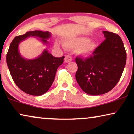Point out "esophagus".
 I'll use <instances>...</instances> for the list:
<instances>
[{
	"label": "esophagus",
	"mask_w": 134,
	"mask_h": 134,
	"mask_svg": "<svg viewBox=\"0 0 134 134\" xmlns=\"http://www.w3.org/2000/svg\"><path fill=\"white\" fill-rule=\"evenodd\" d=\"M72 58L71 55H66L65 58V62L66 63H68V62H70L72 61Z\"/></svg>",
	"instance_id": "34e87169"
}]
</instances>
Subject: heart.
Returning a JSON list of instances; mask_svg holds the SVG:
<instances>
[{"label": "heart", "mask_w": 134, "mask_h": 134, "mask_svg": "<svg viewBox=\"0 0 134 134\" xmlns=\"http://www.w3.org/2000/svg\"><path fill=\"white\" fill-rule=\"evenodd\" d=\"M55 47H58L57 43L55 44ZM63 46L68 49H79V54L82 55L90 56L94 51L96 45L93 42L89 41V39L85 37L75 38L63 43Z\"/></svg>", "instance_id": "obj_1"}]
</instances>
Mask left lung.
<instances>
[{"label":"left lung","instance_id":"1","mask_svg":"<svg viewBox=\"0 0 134 134\" xmlns=\"http://www.w3.org/2000/svg\"><path fill=\"white\" fill-rule=\"evenodd\" d=\"M105 40L87 58L77 57L76 79L80 87L90 95L109 92L122 76L126 63V52L120 36L103 31Z\"/></svg>","mask_w":134,"mask_h":134}]
</instances>
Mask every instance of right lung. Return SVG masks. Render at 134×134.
<instances>
[{"label": "right lung", "instance_id": "add662e5", "mask_svg": "<svg viewBox=\"0 0 134 134\" xmlns=\"http://www.w3.org/2000/svg\"><path fill=\"white\" fill-rule=\"evenodd\" d=\"M30 36L40 38L44 44H47L51 34L35 30L16 36L7 52V63L13 80L22 91L30 95L40 96L50 88L57 68L63 63L65 56L55 57L45 49L35 59L24 58L20 54L18 46L22 41Z\"/></svg>", "mask_w": 134, "mask_h": 134}]
</instances>
